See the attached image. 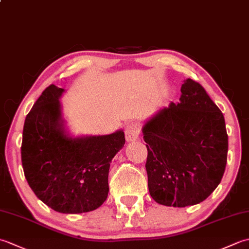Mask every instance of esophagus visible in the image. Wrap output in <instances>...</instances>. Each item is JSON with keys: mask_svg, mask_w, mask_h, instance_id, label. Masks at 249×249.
<instances>
[{"mask_svg": "<svg viewBox=\"0 0 249 249\" xmlns=\"http://www.w3.org/2000/svg\"><path fill=\"white\" fill-rule=\"evenodd\" d=\"M139 134H140V127L138 123H136V122H131V123L127 124V126L125 127L126 141L128 142L136 141L139 138Z\"/></svg>", "mask_w": 249, "mask_h": 249, "instance_id": "esophagus-1", "label": "esophagus"}]
</instances>
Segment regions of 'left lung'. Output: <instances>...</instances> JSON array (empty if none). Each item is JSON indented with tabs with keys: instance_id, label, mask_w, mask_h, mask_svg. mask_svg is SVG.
Listing matches in <instances>:
<instances>
[{
	"instance_id": "8db88e82",
	"label": "left lung",
	"mask_w": 249,
	"mask_h": 249,
	"mask_svg": "<svg viewBox=\"0 0 249 249\" xmlns=\"http://www.w3.org/2000/svg\"><path fill=\"white\" fill-rule=\"evenodd\" d=\"M170 103L145 122L147 185L157 203L185 208L202 202L223 178L228 153L225 118L203 87L184 80Z\"/></svg>"
}]
</instances>
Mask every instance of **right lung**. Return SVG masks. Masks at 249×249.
Returning <instances> with one entry per match:
<instances>
[{
  "label": "right lung",
  "instance_id": "add662e5",
  "mask_svg": "<svg viewBox=\"0 0 249 249\" xmlns=\"http://www.w3.org/2000/svg\"><path fill=\"white\" fill-rule=\"evenodd\" d=\"M63 93L51 84L26 115L21 160L30 187L45 204L64 214L86 213L107 199L110 162L125 136L118 130L73 138L62 118Z\"/></svg>",
  "mask_w": 249,
  "mask_h": 249
}]
</instances>
